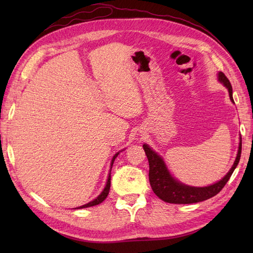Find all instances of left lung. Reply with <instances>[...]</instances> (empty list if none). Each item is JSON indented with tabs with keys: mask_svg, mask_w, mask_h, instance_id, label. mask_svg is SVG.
Listing matches in <instances>:
<instances>
[{
	"mask_svg": "<svg viewBox=\"0 0 253 253\" xmlns=\"http://www.w3.org/2000/svg\"><path fill=\"white\" fill-rule=\"evenodd\" d=\"M217 79L221 84H224V86L228 89L230 100L232 103H234L232 97V86L230 81L228 80L224 73L221 72L217 73ZM142 147L149 160V180L154 193L160 198V200H163L166 203L194 204L204 202L206 200H209V198L213 196H215L219 191L225 187L227 181L230 178V176L235 170L236 166L239 165L242 153V138L240 137L239 150H237V154L231 169L228 171V173L223 178L212 183V185L206 187H193L180 182L179 180L173 177V175L170 173L169 169H168V167L162 156L158 155L157 153L147 143H143Z\"/></svg>",
	"mask_w": 253,
	"mask_h": 253,
	"instance_id": "8db88e82",
	"label": "left lung"
}]
</instances>
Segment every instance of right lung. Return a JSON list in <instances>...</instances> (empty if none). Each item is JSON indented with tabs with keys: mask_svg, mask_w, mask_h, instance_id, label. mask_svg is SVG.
<instances>
[{
	"mask_svg": "<svg viewBox=\"0 0 253 253\" xmlns=\"http://www.w3.org/2000/svg\"><path fill=\"white\" fill-rule=\"evenodd\" d=\"M125 151V150H124ZM120 152H122V150L121 151H119V152H117L116 154H115L114 156H113V158H112V162H111V168H110V173H109V176H108V179H106V183H105V187H104V189L102 190V192L99 194L96 198H94L93 201L91 202H89V203H87V204H85V205H83V206H80V207H77V208H75V209H83V208H88V207H93V206H97V205H99V204H101L106 197H108V195H109V192H110V188H111V170H112V167H113V164H114V160L116 159V157L118 156V154Z\"/></svg>",
	"mask_w": 253,
	"mask_h": 253,
	"instance_id": "1",
	"label": "right lung"
}]
</instances>
